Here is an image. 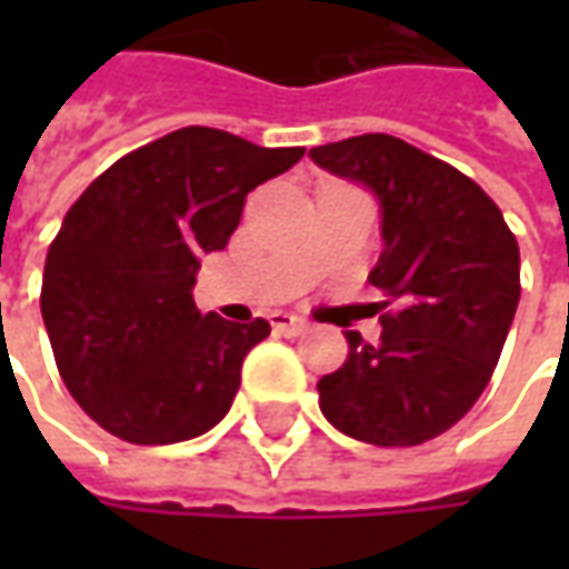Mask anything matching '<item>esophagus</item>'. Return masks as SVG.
Listing matches in <instances>:
<instances>
[{
	"label": "esophagus",
	"mask_w": 569,
	"mask_h": 569,
	"mask_svg": "<svg viewBox=\"0 0 569 569\" xmlns=\"http://www.w3.org/2000/svg\"><path fill=\"white\" fill-rule=\"evenodd\" d=\"M272 329L278 332V336H288V339H295V336H303V332H307V322L297 317H288V313H274Z\"/></svg>",
	"instance_id": "esophagus-1"
}]
</instances>
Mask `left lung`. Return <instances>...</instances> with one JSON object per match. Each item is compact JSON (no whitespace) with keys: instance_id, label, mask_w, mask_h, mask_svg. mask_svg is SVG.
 Wrapping results in <instances>:
<instances>
[{"instance_id":"8db88e82","label":"left lung","mask_w":569,"mask_h":569,"mask_svg":"<svg viewBox=\"0 0 569 569\" xmlns=\"http://www.w3.org/2000/svg\"><path fill=\"white\" fill-rule=\"evenodd\" d=\"M313 164L370 189L389 295L377 345L345 332L348 358L317 382L326 421L373 447H418L456 425L491 380L519 303V247L491 196L396 136L310 148Z\"/></svg>"}]
</instances>
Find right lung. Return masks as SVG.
Wrapping results in <instances>:
<instances>
[{
    "mask_svg": "<svg viewBox=\"0 0 569 569\" xmlns=\"http://www.w3.org/2000/svg\"><path fill=\"white\" fill-rule=\"evenodd\" d=\"M300 158L187 126L120 158L69 208L40 313L66 389L107 433L167 447L228 415L243 358L272 329L202 317L196 272L228 247L247 192Z\"/></svg>",
    "mask_w": 569,
    "mask_h": 569,
    "instance_id": "right-lung-1",
    "label": "right lung"
}]
</instances>
